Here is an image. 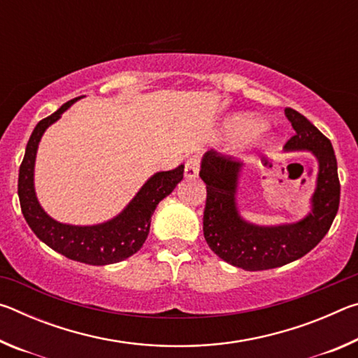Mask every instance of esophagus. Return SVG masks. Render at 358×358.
<instances>
[{
  "label": "esophagus",
  "instance_id": "34e87169",
  "mask_svg": "<svg viewBox=\"0 0 358 358\" xmlns=\"http://www.w3.org/2000/svg\"><path fill=\"white\" fill-rule=\"evenodd\" d=\"M199 169H201V159L196 156L189 157V159H186V164H185V177L196 178L199 175Z\"/></svg>",
  "mask_w": 358,
  "mask_h": 358
}]
</instances>
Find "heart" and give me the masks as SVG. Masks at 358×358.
Instances as JSON below:
<instances>
[{"instance_id": "b5f03b06", "label": "heart", "mask_w": 358, "mask_h": 358, "mask_svg": "<svg viewBox=\"0 0 358 358\" xmlns=\"http://www.w3.org/2000/svg\"><path fill=\"white\" fill-rule=\"evenodd\" d=\"M260 124H262V121L256 115L237 113L229 118L226 129L232 137H250L251 142H256L260 138Z\"/></svg>"}]
</instances>
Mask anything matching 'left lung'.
Wrapping results in <instances>:
<instances>
[{"mask_svg":"<svg viewBox=\"0 0 358 358\" xmlns=\"http://www.w3.org/2000/svg\"><path fill=\"white\" fill-rule=\"evenodd\" d=\"M284 112L295 131L284 148L310 150L319 162L313 210L301 221L275 227L246 222L235 203L237 180L243 164L234 156L210 150L199 172L207 185L203 237L217 257L248 271L276 268L303 257L325 237L338 213L341 186L330 141L294 108L287 107Z\"/></svg>","mask_w":358,"mask_h":358,"instance_id":"obj_1","label":"left lung"}]
</instances>
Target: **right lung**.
<instances>
[{"label":"right lung","mask_w":358,"mask_h":358,"mask_svg":"<svg viewBox=\"0 0 358 358\" xmlns=\"http://www.w3.org/2000/svg\"><path fill=\"white\" fill-rule=\"evenodd\" d=\"M80 98L71 99L50 117L41 120L27 143L25 156L19 171V199L22 213L36 237L50 246L53 251L68 259L90 265H108L128 259L141 250L150 232V222L162 199L169 196L181 180L185 166L173 171L157 172L151 177L128 207L121 213L98 226H69L52 220L36 199L34 161L36 151L44 131L62 117L64 110Z\"/></svg>","instance_id":"right-lung-1"}]
</instances>
